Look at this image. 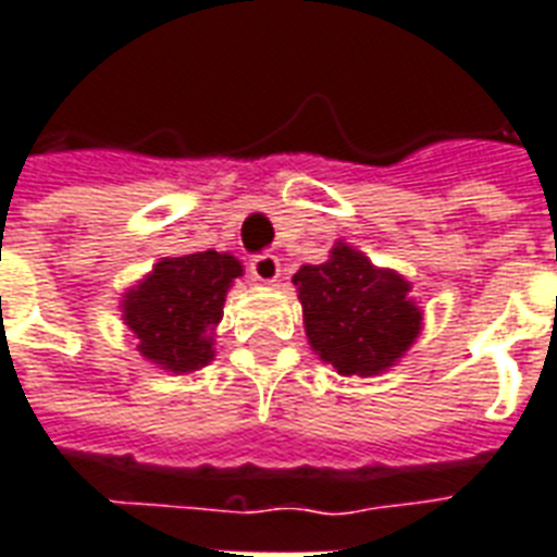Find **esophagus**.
Segmentation results:
<instances>
[{"label":"esophagus","mask_w":557,"mask_h":557,"mask_svg":"<svg viewBox=\"0 0 557 557\" xmlns=\"http://www.w3.org/2000/svg\"><path fill=\"white\" fill-rule=\"evenodd\" d=\"M250 274L259 283H274L280 277V259L274 253H259L250 259Z\"/></svg>","instance_id":"esophagus-1"}]
</instances>
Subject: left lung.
Segmentation results:
<instances>
[{"instance_id": "8db88e82", "label": "left lung", "mask_w": 557, "mask_h": 557, "mask_svg": "<svg viewBox=\"0 0 557 557\" xmlns=\"http://www.w3.org/2000/svg\"><path fill=\"white\" fill-rule=\"evenodd\" d=\"M292 283L312 351L339 374L386 372L422 331L410 283L393 268L372 265L345 242L333 245L327 262L300 265Z\"/></svg>"}]
</instances>
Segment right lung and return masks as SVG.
Wrapping results in <instances>:
<instances>
[{
	"instance_id": "right-lung-1",
	"label": "right lung",
	"mask_w": 557,
	"mask_h": 557,
	"mask_svg": "<svg viewBox=\"0 0 557 557\" xmlns=\"http://www.w3.org/2000/svg\"><path fill=\"white\" fill-rule=\"evenodd\" d=\"M242 274V262L218 250L156 262L121 300L123 321L138 336L144 360L174 374L203 369L215 357L212 345L226 292Z\"/></svg>"
}]
</instances>
